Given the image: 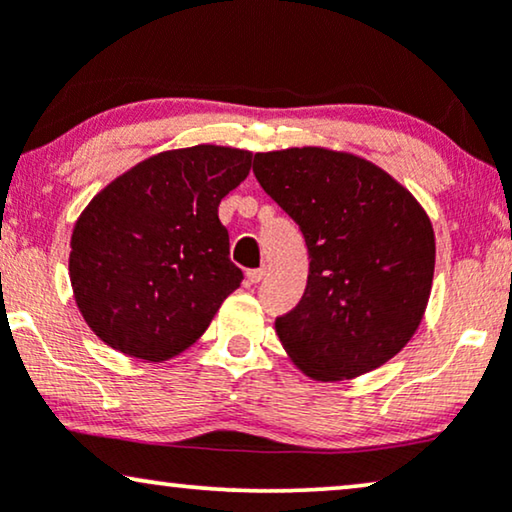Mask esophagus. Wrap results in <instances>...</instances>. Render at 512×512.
<instances>
[{"label":"esophagus","instance_id":"esophagus-1","mask_svg":"<svg viewBox=\"0 0 512 512\" xmlns=\"http://www.w3.org/2000/svg\"><path fill=\"white\" fill-rule=\"evenodd\" d=\"M265 277V268H254L247 272V284H258Z\"/></svg>","mask_w":512,"mask_h":512}]
</instances>
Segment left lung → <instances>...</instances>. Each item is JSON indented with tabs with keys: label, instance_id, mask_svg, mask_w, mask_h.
I'll return each instance as SVG.
<instances>
[{
	"label": "left lung",
	"instance_id": "8db88e82",
	"mask_svg": "<svg viewBox=\"0 0 512 512\" xmlns=\"http://www.w3.org/2000/svg\"><path fill=\"white\" fill-rule=\"evenodd\" d=\"M254 174L310 254L303 298L275 319L291 359L317 380H345L401 352L436 265L417 200L368 160L314 146L256 153Z\"/></svg>",
	"mask_w": 512,
	"mask_h": 512
}]
</instances>
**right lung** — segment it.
Here are the masks:
<instances>
[{"mask_svg": "<svg viewBox=\"0 0 512 512\" xmlns=\"http://www.w3.org/2000/svg\"><path fill=\"white\" fill-rule=\"evenodd\" d=\"M251 153L200 144L158 153L97 193L74 226L76 305L118 352L165 361L191 347L244 279L219 202Z\"/></svg>", "mask_w": 512, "mask_h": 512, "instance_id": "add662e5", "label": "right lung"}]
</instances>
